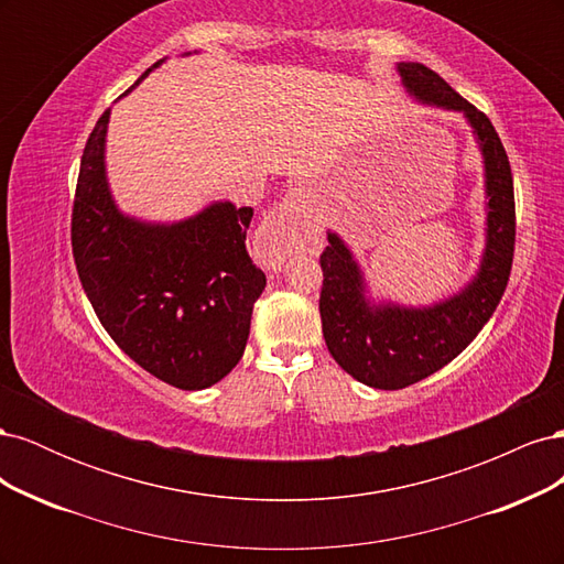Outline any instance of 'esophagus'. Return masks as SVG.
<instances>
[{"mask_svg":"<svg viewBox=\"0 0 564 564\" xmlns=\"http://www.w3.org/2000/svg\"><path fill=\"white\" fill-rule=\"evenodd\" d=\"M313 199L305 187H289L284 199L278 204L256 235V249L268 265H280L289 253H296L317 242Z\"/></svg>","mask_w":564,"mask_h":564,"instance_id":"1","label":"esophagus"}]
</instances>
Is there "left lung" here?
<instances>
[{
	"label": "left lung",
	"mask_w": 564,
	"mask_h": 564,
	"mask_svg": "<svg viewBox=\"0 0 564 564\" xmlns=\"http://www.w3.org/2000/svg\"><path fill=\"white\" fill-rule=\"evenodd\" d=\"M402 87L423 106L460 112L485 166V249L473 280L431 305L373 301L365 272L340 235L327 232L319 256L322 334L338 367L369 388L412 386L464 352L497 311L516 249V197L508 155L485 112L423 63H398Z\"/></svg>",
	"instance_id": "left-lung-1"
}]
</instances>
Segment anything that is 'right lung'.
I'll list each match as a JSON object with an SVG mask.
<instances>
[{
  "label": "right lung",
  "mask_w": 564,
  "mask_h": 564,
  "mask_svg": "<svg viewBox=\"0 0 564 564\" xmlns=\"http://www.w3.org/2000/svg\"><path fill=\"white\" fill-rule=\"evenodd\" d=\"M108 122L110 108L84 145L75 191L73 256L84 294L135 365L181 390L209 388L240 362L265 289L245 245L253 209L212 202L176 224L124 214L106 174Z\"/></svg>",
  "instance_id": "right-lung-1"
}]
</instances>
